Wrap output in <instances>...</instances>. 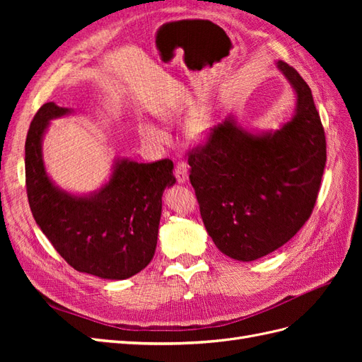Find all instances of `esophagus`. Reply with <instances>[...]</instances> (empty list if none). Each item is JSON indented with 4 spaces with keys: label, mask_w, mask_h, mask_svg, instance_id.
I'll use <instances>...</instances> for the list:
<instances>
[{
    "label": "esophagus",
    "mask_w": 362,
    "mask_h": 362,
    "mask_svg": "<svg viewBox=\"0 0 362 362\" xmlns=\"http://www.w3.org/2000/svg\"><path fill=\"white\" fill-rule=\"evenodd\" d=\"M175 177H177V181L180 184H185L189 180V170L185 168V164L182 161H178L177 166H175Z\"/></svg>",
    "instance_id": "esophagus-1"
}]
</instances>
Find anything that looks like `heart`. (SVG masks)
<instances>
[{
	"label": "heart",
	"mask_w": 362,
	"mask_h": 362,
	"mask_svg": "<svg viewBox=\"0 0 362 362\" xmlns=\"http://www.w3.org/2000/svg\"><path fill=\"white\" fill-rule=\"evenodd\" d=\"M180 113L181 110L178 107H169V105L156 107L154 110H152V115L164 124H172L173 120L178 117ZM214 127H216V120L213 113L208 110L206 107H198L194 108L192 113H189L187 117H185L182 124V133L189 144L202 145L211 137ZM137 133L141 140L146 141V144L152 146H161L164 141H166V134H164V131L148 122L139 124Z\"/></svg>",
	"instance_id": "b5f03b06"
}]
</instances>
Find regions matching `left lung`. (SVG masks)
Wrapping results in <instances>:
<instances>
[{"mask_svg":"<svg viewBox=\"0 0 362 362\" xmlns=\"http://www.w3.org/2000/svg\"><path fill=\"white\" fill-rule=\"evenodd\" d=\"M276 68L296 104L278 129H250L229 115L189 157L202 222L217 249L254 261L286 245L308 221L326 164L311 89L287 63Z\"/></svg>","mask_w":362,"mask_h":362,"instance_id":"obj_1","label":"left lung"}]
</instances>
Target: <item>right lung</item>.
<instances>
[{
  "instance_id": "obj_1",
  "label": "right lung",
  "mask_w": 362,
  "mask_h": 362,
  "mask_svg": "<svg viewBox=\"0 0 362 362\" xmlns=\"http://www.w3.org/2000/svg\"><path fill=\"white\" fill-rule=\"evenodd\" d=\"M72 113V108L47 103L33 119L25 140L28 204L40 231L69 266L122 281L144 270L156 254L163 192L177 182L173 163L117 157L100 189L64 190L47 172L42 146L51 120Z\"/></svg>"
}]
</instances>
